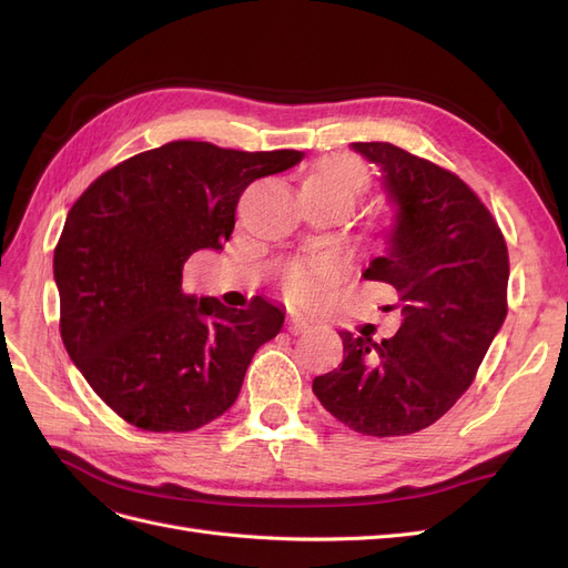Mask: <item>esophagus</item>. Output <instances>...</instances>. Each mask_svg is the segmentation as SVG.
I'll return each mask as SVG.
<instances>
[{
	"label": "esophagus",
	"mask_w": 568,
	"mask_h": 568,
	"mask_svg": "<svg viewBox=\"0 0 568 568\" xmlns=\"http://www.w3.org/2000/svg\"><path fill=\"white\" fill-rule=\"evenodd\" d=\"M286 329H288L291 334H303L305 329H311V320H305L303 315L291 313V315L286 317Z\"/></svg>",
	"instance_id": "1"
}]
</instances>
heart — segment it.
Here are the masks:
<instances>
[{
	"mask_svg": "<svg viewBox=\"0 0 568 568\" xmlns=\"http://www.w3.org/2000/svg\"><path fill=\"white\" fill-rule=\"evenodd\" d=\"M369 182V175L365 165L357 159L348 156V153H334V156H326L317 161L303 180L305 186L320 189L326 194H338L348 196L355 201L365 192ZM343 263L336 255L320 253L311 257H301V261L288 263L282 272V291L291 303L298 305H317L324 296V291L329 288L334 282L341 280Z\"/></svg>",
	"mask_w": 568,
	"mask_h": 568,
	"instance_id": "obj_1",
	"label": "heart"
}]
</instances>
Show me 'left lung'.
<instances>
[{
    "label": "left lung",
    "mask_w": 568,
    "mask_h": 568,
    "mask_svg": "<svg viewBox=\"0 0 568 568\" xmlns=\"http://www.w3.org/2000/svg\"><path fill=\"white\" fill-rule=\"evenodd\" d=\"M376 163L395 205L384 255L363 277L395 288L400 329L374 341L338 332L343 363L315 376L326 412L365 436L417 434L438 422L476 379L507 317L509 253L469 184L388 142H355Z\"/></svg>",
    "instance_id": "obj_1"
}]
</instances>
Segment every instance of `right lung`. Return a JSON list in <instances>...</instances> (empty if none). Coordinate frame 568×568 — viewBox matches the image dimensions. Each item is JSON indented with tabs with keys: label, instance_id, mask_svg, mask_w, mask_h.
Returning <instances> with one entry per match:
<instances>
[{
	"label": "right lung",
	"instance_id": "1",
	"mask_svg": "<svg viewBox=\"0 0 568 568\" xmlns=\"http://www.w3.org/2000/svg\"><path fill=\"white\" fill-rule=\"evenodd\" d=\"M303 151L170 142L99 175L68 211L54 248L59 329L92 390L144 432H194L234 405L255 351L284 313L184 294L182 270L222 248L244 189Z\"/></svg>",
	"mask_w": 568,
	"mask_h": 568
}]
</instances>
